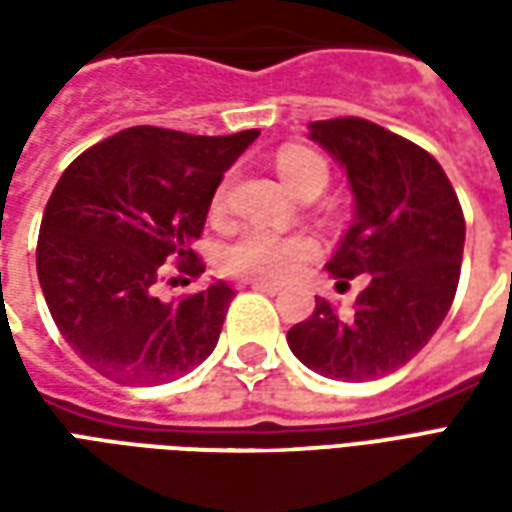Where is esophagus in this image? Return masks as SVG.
<instances>
[{
	"mask_svg": "<svg viewBox=\"0 0 512 512\" xmlns=\"http://www.w3.org/2000/svg\"><path fill=\"white\" fill-rule=\"evenodd\" d=\"M249 288H255V290H263V293H268V296H277V293H282V288L279 285H274V282H246Z\"/></svg>",
	"mask_w": 512,
	"mask_h": 512,
	"instance_id": "1",
	"label": "esophagus"
}]
</instances>
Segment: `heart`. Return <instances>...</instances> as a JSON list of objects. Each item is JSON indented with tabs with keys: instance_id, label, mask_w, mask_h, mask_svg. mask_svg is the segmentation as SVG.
<instances>
[{
	"instance_id": "1",
	"label": "heart",
	"mask_w": 512,
	"mask_h": 512,
	"mask_svg": "<svg viewBox=\"0 0 512 512\" xmlns=\"http://www.w3.org/2000/svg\"><path fill=\"white\" fill-rule=\"evenodd\" d=\"M277 169L290 189L301 194L307 189H321L329 180V167L321 153L310 147L288 145L279 150ZM318 257V241L304 233H274L266 227H244L227 241L219 252V266L224 274L255 282H285L310 260Z\"/></svg>"
}]
</instances>
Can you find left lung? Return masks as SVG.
I'll return each instance as SVG.
<instances>
[{
  "label": "left lung",
  "instance_id": "1",
  "mask_svg": "<svg viewBox=\"0 0 512 512\" xmlns=\"http://www.w3.org/2000/svg\"><path fill=\"white\" fill-rule=\"evenodd\" d=\"M310 136L343 164L356 197L354 224L326 271L345 288L359 274L367 285L348 315L315 299L288 345L326 378H384L414 359L450 312L466 238L461 202L428 150L370 120H318Z\"/></svg>",
  "mask_w": 512,
  "mask_h": 512
}]
</instances>
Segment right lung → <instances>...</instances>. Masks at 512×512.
<instances>
[{
  "label": "right lung",
  "instance_id": "right-lung-1",
  "mask_svg": "<svg viewBox=\"0 0 512 512\" xmlns=\"http://www.w3.org/2000/svg\"><path fill=\"white\" fill-rule=\"evenodd\" d=\"M257 136L134 126L62 172L40 222L38 279L65 343L101 376L167 384L211 356L235 290L213 282L178 301L156 290L169 271L186 282L205 271L191 244L224 169Z\"/></svg>",
  "mask_w": 512,
  "mask_h": 512
}]
</instances>
